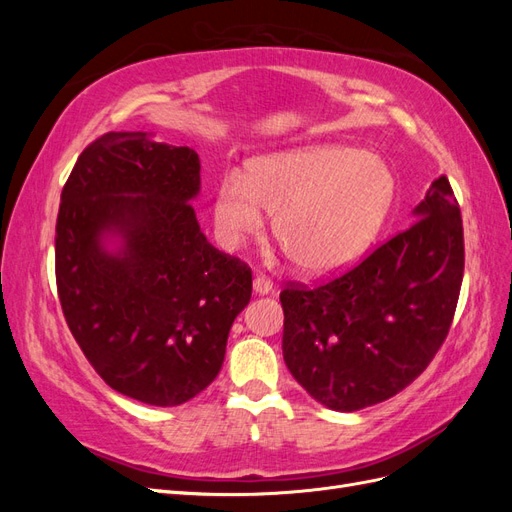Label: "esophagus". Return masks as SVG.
<instances>
[{
	"label": "esophagus",
	"instance_id": "34e87169",
	"mask_svg": "<svg viewBox=\"0 0 512 512\" xmlns=\"http://www.w3.org/2000/svg\"><path fill=\"white\" fill-rule=\"evenodd\" d=\"M252 286H254L256 294H269L273 290V282L269 280V277H265V275H256Z\"/></svg>",
	"mask_w": 512,
	"mask_h": 512
}]
</instances>
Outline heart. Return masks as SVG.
Segmentation results:
<instances>
[{
    "label": "heart",
    "instance_id": "b5f03b06",
    "mask_svg": "<svg viewBox=\"0 0 512 512\" xmlns=\"http://www.w3.org/2000/svg\"><path fill=\"white\" fill-rule=\"evenodd\" d=\"M397 177L374 153L348 145H312L267 153L228 170L215 190L213 222L228 250L260 235L275 213L273 235L294 265L312 275L342 271L365 254L393 209Z\"/></svg>",
    "mask_w": 512,
    "mask_h": 512
}]
</instances>
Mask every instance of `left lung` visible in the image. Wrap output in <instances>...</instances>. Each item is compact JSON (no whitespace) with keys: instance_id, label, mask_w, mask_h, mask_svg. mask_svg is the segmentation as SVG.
Listing matches in <instances>:
<instances>
[{"instance_id":"left-lung-1","label":"left lung","mask_w":512,"mask_h":512,"mask_svg":"<svg viewBox=\"0 0 512 512\" xmlns=\"http://www.w3.org/2000/svg\"><path fill=\"white\" fill-rule=\"evenodd\" d=\"M414 222L361 265L282 290L284 361L318 404L354 412L404 391L440 350L463 280V226L440 177Z\"/></svg>"}]
</instances>
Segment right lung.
Returning a JSON list of instances; mask_svg holds the SVG:
<instances>
[{
  "instance_id": "right-lung-1",
  "label": "right lung",
  "mask_w": 512,
  "mask_h": 512,
  "mask_svg": "<svg viewBox=\"0 0 512 512\" xmlns=\"http://www.w3.org/2000/svg\"><path fill=\"white\" fill-rule=\"evenodd\" d=\"M200 160L147 132H108L61 192L55 275L68 327L117 393L173 408L220 374L252 271L215 250L192 200Z\"/></svg>"
}]
</instances>
